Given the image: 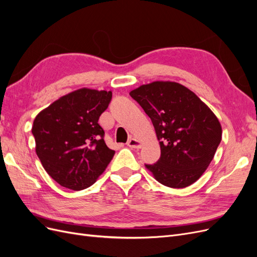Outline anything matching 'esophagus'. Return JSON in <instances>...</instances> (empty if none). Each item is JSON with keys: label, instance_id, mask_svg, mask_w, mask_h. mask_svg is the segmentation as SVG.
<instances>
[{"label": "esophagus", "instance_id": "34e87169", "mask_svg": "<svg viewBox=\"0 0 257 257\" xmlns=\"http://www.w3.org/2000/svg\"><path fill=\"white\" fill-rule=\"evenodd\" d=\"M127 146L130 148H133V149H141L142 148V143L137 141L136 138H131L130 141L127 142Z\"/></svg>", "mask_w": 257, "mask_h": 257}]
</instances>
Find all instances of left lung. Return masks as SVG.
Segmentation results:
<instances>
[{"instance_id": "left-lung-1", "label": "left lung", "mask_w": 257, "mask_h": 257, "mask_svg": "<svg viewBox=\"0 0 257 257\" xmlns=\"http://www.w3.org/2000/svg\"><path fill=\"white\" fill-rule=\"evenodd\" d=\"M130 95L149 115L160 141L161 158L146 164L169 188L193 184L211 163L222 139L219 119L195 93L174 81H154Z\"/></svg>"}]
</instances>
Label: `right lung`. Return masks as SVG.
<instances>
[{
    "mask_svg": "<svg viewBox=\"0 0 257 257\" xmlns=\"http://www.w3.org/2000/svg\"><path fill=\"white\" fill-rule=\"evenodd\" d=\"M111 91L82 88L60 97L36 115L32 126L35 150L47 174L74 191L89 188L112 160L99 115Z\"/></svg>",
    "mask_w": 257,
    "mask_h": 257,
    "instance_id": "add662e5",
    "label": "right lung"
}]
</instances>
